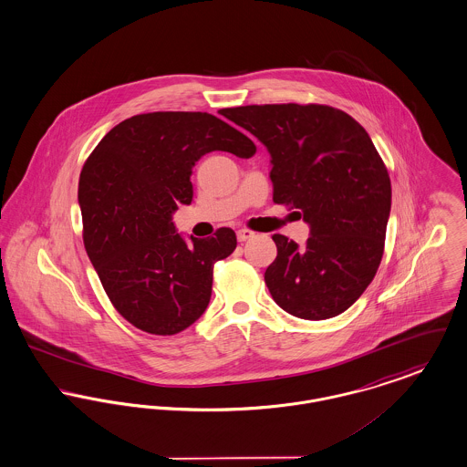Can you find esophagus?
<instances>
[{"label": "esophagus", "mask_w": 467, "mask_h": 467, "mask_svg": "<svg viewBox=\"0 0 467 467\" xmlns=\"http://www.w3.org/2000/svg\"><path fill=\"white\" fill-rule=\"evenodd\" d=\"M236 236H238V242H247V240H252L254 236H255V233L254 231H250V229H238V233H236Z\"/></svg>", "instance_id": "34e87169"}]
</instances>
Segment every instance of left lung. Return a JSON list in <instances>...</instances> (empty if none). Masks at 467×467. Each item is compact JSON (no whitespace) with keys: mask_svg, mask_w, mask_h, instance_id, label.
<instances>
[{"mask_svg":"<svg viewBox=\"0 0 467 467\" xmlns=\"http://www.w3.org/2000/svg\"><path fill=\"white\" fill-rule=\"evenodd\" d=\"M259 139L272 157L276 204L298 208L303 247L274 234L276 257L265 282L276 305L308 321L348 310L383 257L391 208L389 176L372 139L344 110L319 104H266L222 112Z\"/></svg>","mask_w":467,"mask_h":467,"instance_id":"obj_1","label":"left lung"}]
</instances>
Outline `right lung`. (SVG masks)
<instances>
[{"label":"right lung","instance_id":"right-lung-1","mask_svg":"<svg viewBox=\"0 0 467 467\" xmlns=\"http://www.w3.org/2000/svg\"><path fill=\"white\" fill-rule=\"evenodd\" d=\"M210 151L236 157L254 142L208 112H148L104 136L79 178L84 247L114 308L136 328L174 335L195 323L212 298L213 265L236 234L185 240L172 213L192 202V167Z\"/></svg>","mask_w":467,"mask_h":467}]
</instances>
